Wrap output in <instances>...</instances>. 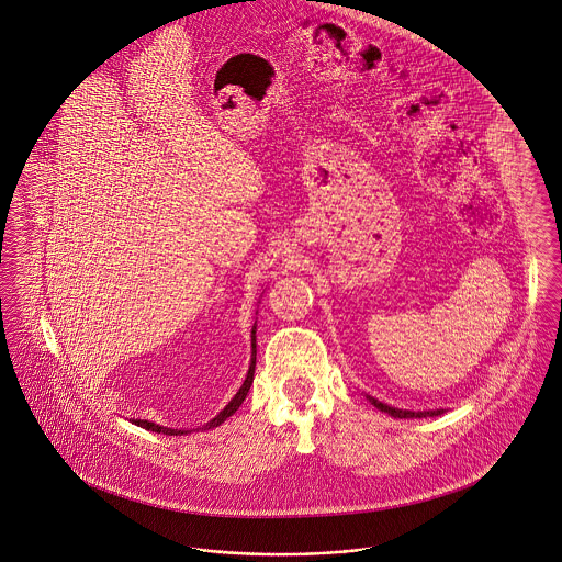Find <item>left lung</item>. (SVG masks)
I'll list each match as a JSON object with an SVG mask.
<instances>
[{"mask_svg":"<svg viewBox=\"0 0 562 562\" xmlns=\"http://www.w3.org/2000/svg\"><path fill=\"white\" fill-rule=\"evenodd\" d=\"M367 401L371 402L373 406H376L379 411L392 415V417H398V419H422V417H438L445 413V408H434V411H406V408H396V406H390L385 402L376 401L373 396L367 394Z\"/></svg>","mask_w":562,"mask_h":562,"instance_id":"8db88e82","label":"left lung"}]
</instances>
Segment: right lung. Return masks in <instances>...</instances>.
I'll list each match as a JSON object with an SVG mask.
<instances>
[{"label": "right lung", "mask_w": 562, "mask_h": 562, "mask_svg": "<svg viewBox=\"0 0 562 562\" xmlns=\"http://www.w3.org/2000/svg\"><path fill=\"white\" fill-rule=\"evenodd\" d=\"M250 348H252L250 349V367H248V373H246V379H244L240 390L236 392V396L232 401L227 402V406L216 417H213L209 424H204L200 429H213L216 426H221L227 417H232L240 408L241 402L246 398V394H248V390L252 385V379H255V364H257V322L252 324V330H250ZM133 424L138 426V428L149 429V431H156V434H166V436H181V434H189L191 431V429L166 428V426H158V424L147 422V419H133Z\"/></svg>", "instance_id": "right-lung-1"}]
</instances>
